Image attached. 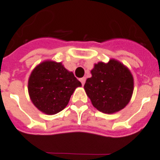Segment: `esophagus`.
<instances>
[{
  "mask_svg": "<svg viewBox=\"0 0 160 160\" xmlns=\"http://www.w3.org/2000/svg\"><path fill=\"white\" fill-rule=\"evenodd\" d=\"M80 82H81V84H82V85H84V83H85V80H86V78H85V77L80 78Z\"/></svg>",
  "mask_w": 160,
  "mask_h": 160,
  "instance_id": "obj_1",
  "label": "esophagus"
}]
</instances>
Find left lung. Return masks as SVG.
I'll return each instance as SVG.
<instances>
[{"mask_svg":"<svg viewBox=\"0 0 160 160\" xmlns=\"http://www.w3.org/2000/svg\"><path fill=\"white\" fill-rule=\"evenodd\" d=\"M84 89L92 104L101 112L112 114L129 102L133 92V77L121 62L111 59L108 63L98 62L91 71Z\"/></svg>","mask_w":160,"mask_h":160,"instance_id":"8db88e82","label":"left lung"}]
</instances>
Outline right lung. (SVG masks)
<instances>
[{"label": "right lung", "mask_w": 160, "mask_h": 160, "mask_svg": "<svg viewBox=\"0 0 160 160\" xmlns=\"http://www.w3.org/2000/svg\"><path fill=\"white\" fill-rule=\"evenodd\" d=\"M81 83L61 62L45 61L32 71L28 80L31 100L40 111L53 115L67 107Z\"/></svg>", "instance_id": "1"}]
</instances>
